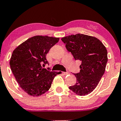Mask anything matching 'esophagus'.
I'll list each match as a JSON object with an SVG mask.
<instances>
[{
	"mask_svg": "<svg viewBox=\"0 0 121 121\" xmlns=\"http://www.w3.org/2000/svg\"><path fill=\"white\" fill-rule=\"evenodd\" d=\"M63 74L64 75H67L69 74V73L68 72H63Z\"/></svg>",
	"mask_w": 121,
	"mask_h": 121,
	"instance_id": "obj_1",
	"label": "esophagus"
}]
</instances>
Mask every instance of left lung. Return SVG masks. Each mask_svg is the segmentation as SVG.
I'll list each match as a JSON object with an SVG mask.
<instances>
[{
  "instance_id": "1",
  "label": "left lung",
  "mask_w": 121,
  "mask_h": 121,
  "mask_svg": "<svg viewBox=\"0 0 121 121\" xmlns=\"http://www.w3.org/2000/svg\"><path fill=\"white\" fill-rule=\"evenodd\" d=\"M61 40L74 59L81 61L80 72L74 74L77 81L69 89L79 95L91 93L105 73L108 62L106 47L96 37L84 34L65 36Z\"/></svg>"
}]
</instances>
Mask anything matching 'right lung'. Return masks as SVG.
Returning <instances> with one entry per match:
<instances>
[{"instance_id":"right-lung-1","label":"right lung","mask_w":121,"mask_h":121,"mask_svg":"<svg viewBox=\"0 0 121 121\" xmlns=\"http://www.w3.org/2000/svg\"><path fill=\"white\" fill-rule=\"evenodd\" d=\"M59 38L35 36L25 41L13 51L9 65L21 88L28 94L39 96L49 89L59 72L43 68L48 64L46 55Z\"/></svg>"}]
</instances>
